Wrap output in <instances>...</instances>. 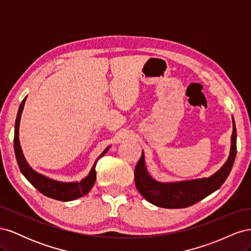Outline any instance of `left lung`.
Returning a JSON list of instances; mask_svg holds the SVG:
<instances>
[{
  "instance_id": "1",
  "label": "left lung",
  "mask_w": 251,
  "mask_h": 251,
  "mask_svg": "<svg viewBox=\"0 0 251 251\" xmlns=\"http://www.w3.org/2000/svg\"><path fill=\"white\" fill-rule=\"evenodd\" d=\"M232 126L231 149L228 160L211 177L177 183H160L151 179L147 172L142 153L134 172L135 184L138 192L144 199L162 208H185L216 192L228 177L237 155V128L233 118Z\"/></svg>"
}]
</instances>
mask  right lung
<instances>
[{"instance_id": "add662e5", "label": "right lung", "mask_w": 251, "mask_h": 251, "mask_svg": "<svg viewBox=\"0 0 251 251\" xmlns=\"http://www.w3.org/2000/svg\"><path fill=\"white\" fill-rule=\"evenodd\" d=\"M25 100H26V97L23 100L19 108L17 120H16V126H14V139H13L14 153H16L17 161L22 174L24 175L26 179L37 189V191L42 193L43 195L49 197L51 199H55L58 201H72L87 195L95 183V180H96L95 165L97 160L94 163L90 174L88 175V177L81 180L80 182H74V183H63V182L48 179L46 177L42 176V175L37 174L36 172H34L26 162L24 156H23L22 149L20 146V140H19L20 119H21L23 109H24ZM108 150L109 148L105 149L103 151V153L100 157H102L105 153H107Z\"/></svg>"}]
</instances>
